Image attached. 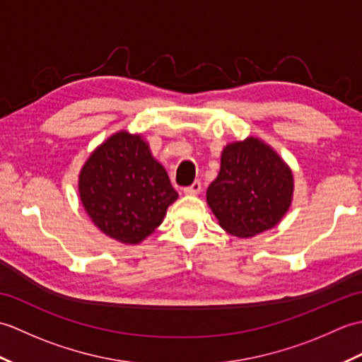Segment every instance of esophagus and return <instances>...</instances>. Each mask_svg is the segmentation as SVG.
Segmentation results:
<instances>
[{"label": "esophagus", "mask_w": 362, "mask_h": 362, "mask_svg": "<svg viewBox=\"0 0 362 362\" xmlns=\"http://www.w3.org/2000/svg\"><path fill=\"white\" fill-rule=\"evenodd\" d=\"M201 189H202V183L199 182V180H194L193 183H191L189 187H185V188H183V193H185V194H189V196H196V194L201 193Z\"/></svg>", "instance_id": "obj_1"}]
</instances>
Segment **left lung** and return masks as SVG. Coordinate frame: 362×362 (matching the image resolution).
Segmentation results:
<instances>
[{"label": "left lung", "mask_w": 362, "mask_h": 362, "mask_svg": "<svg viewBox=\"0 0 362 362\" xmlns=\"http://www.w3.org/2000/svg\"><path fill=\"white\" fill-rule=\"evenodd\" d=\"M294 193L291 168L259 138L227 144L206 204L227 233L250 238L275 227Z\"/></svg>", "instance_id": "obj_1"}]
</instances>
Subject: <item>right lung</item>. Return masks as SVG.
I'll return each instance as SVG.
<instances>
[{
    "label": "right lung",
    "instance_id": "add662e5",
    "mask_svg": "<svg viewBox=\"0 0 362 362\" xmlns=\"http://www.w3.org/2000/svg\"><path fill=\"white\" fill-rule=\"evenodd\" d=\"M79 196L93 224L122 244L146 240L179 197L149 144L126 130L91 152L79 174Z\"/></svg>",
    "mask_w": 362,
    "mask_h": 362
}]
</instances>
